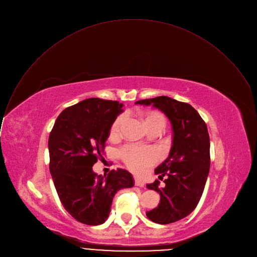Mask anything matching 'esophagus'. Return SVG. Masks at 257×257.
<instances>
[{"mask_svg": "<svg viewBox=\"0 0 257 257\" xmlns=\"http://www.w3.org/2000/svg\"><path fill=\"white\" fill-rule=\"evenodd\" d=\"M135 185H136V186L143 187V186L145 185V182H144V181H142V180H141V179H139V178H135Z\"/></svg>", "mask_w": 257, "mask_h": 257, "instance_id": "34e87169", "label": "esophagus"}]
</instances>
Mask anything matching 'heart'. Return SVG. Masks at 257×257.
<instances>
[{
	"label": "heart",
	"mask_w": 257,
	"mask_h": 257,
	"mask_svg": "<svg viewBox=\"0 0 257 257\" xmlns=\"http://www.w3.org/2000/svg\"><path fill=\"white\" fill-rule=\"evenodd\" d=\"M124 115H119L112 123L110 134L115 136L119 133ZM146 125L151 123L161 122L164 124V117L158 112H151L146 117ZM119 155L126 166L135 172H142L158 160V153L152 148H144L138 146H126L119 152Z\"/></svg>",
	"instance_id": "1"
}]
</instances>
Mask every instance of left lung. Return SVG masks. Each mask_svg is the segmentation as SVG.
<instances>
[{"label":"left lung","mask_w":257,"mask_h":257,"mask_svg":"<svg viewBox=\"0 0 257 257\" xmlns=\"http://www.w3.org/2000/svg\"><path fill=\"white\" fill-rule=\"evenodd\" d=\"M162 111L172 125V146L169 155L155 170L165 184H147L160 194V203L146 213L154 223L165 225L187 217L196 208L210 171V137L206 122L188 103L167 96L137 101Z\"/></svg>","instance_id":"8db88e82"}]
</instances>
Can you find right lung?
Segmentation results:
<instances>
[{
  "label": "right lung",
  "instance_id": "1",
  "mask_svg": "<svg viewBox=\"0 0 257 257\" xmlns=\"http://www.w3.org/2000/svg\"><path fill=\"white\" fill-rule=\"evenodd\" d=\"M122 106L118 101L85 99L63 110L50 132V174L64 208L80 223L103 224L115 193L135 184L124 169L98 175L92 168L103 155L110 128L123 111Z\"/></svg>",
  "mask_w": 257,
  "mask_h": 257
}]
</instances>
